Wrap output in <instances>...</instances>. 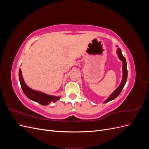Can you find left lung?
<instances>
[{
  "label": "left lung",
  "mask_w": 149,
  "mask_h": 149,
  "mask_svg": "<svg viewBox=\"0 0 149 149\" xmlns=\"http://www.w3.org/2000/svg\"><path fill=\"white\" fill-rule=\"evenodd\" d=\"M116 53L118 55V57L119 59L122 61H123V79H122L121 83H120V85L119 86V87L111 94L109 97H108L104 102V103H106L107 102L113 100L115 98L118 97L119 95L120 92L122 91V90H123L124 86L126 83V81H127V63H126L125 58L123 55V54H122L121 49L120 48H118V49H117V51H116Z\"/></svg>",
  "instance_id": "8db88e82"
}]
</instances>
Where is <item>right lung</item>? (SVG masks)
Here are the masks:
<instances>
[{
    "label": "right lung",
    "mask_w": 149,
    "mask_h": 149,
    "mask_svg": "<svg viewBox=\"0 0 149 149\" xmlns=\"http://www.w3.org/2000/svg\"><path fill=\"white\" fill-rule=\"evenodd\" d=\"M19 81L21 85V87L23 92L26 95V96L30 100L37 102L43 106H47L51 102H55L58 100H60L61 96H51L48 95L45 93H43L42 92L35 91L32 89L29 88L27 85L25 83L23 77H22V71L21 69H19Z\"/></svg>",
    "instance_id": "add662e5"
}]
</instances>
